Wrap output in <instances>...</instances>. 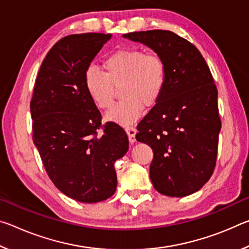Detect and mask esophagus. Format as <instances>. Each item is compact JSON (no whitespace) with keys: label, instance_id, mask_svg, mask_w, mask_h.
Masks as SVG:
<instances>
[{"label":"esophagus","instance_id":"obj_1","mask_svg":"<svg viewBox=\"0 0 249 249\" xmlns=\"http://www.w3.org/2000/svg\"><path fill=\"white\" fill-rule=\"evenodd\" d=\"M125 130L128 135L129 142H134L135 141H136V138H135V135H136V132H137L136 128L132 127V126H127V127H125Z\"/></svg>","mask_w":249,"mask_h":249}]
</instances>
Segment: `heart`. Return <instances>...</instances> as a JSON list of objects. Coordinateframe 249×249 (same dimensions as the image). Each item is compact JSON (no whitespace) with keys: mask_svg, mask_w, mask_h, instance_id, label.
<instances>
[{"mask_svg":"<svg viewBox=\"0 0 249 249\" xmlns=\"http://www.w3.org/2000/svg\"><path fill=\"white\" fill-rule=\"evenodd\" d=\"M103 72L94 67L84 72V88L94 104L107 111L114 102L115 88L121 84L122 99L108 113L109 120L122 125L136 122L145 107L161 98L167 82V66L159 53L142 49H121L102 62Z\"/></svg>","mask_w":249,"mask_h":249,"instance_id":"obj_1","label":"heart"}]
</instances>
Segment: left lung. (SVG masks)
<instances>
[{
	"instance_id": "8db88e82",
	"label": "left lung",
	"mask_w": 249,
	"mask_h": 249,
	"mask_svg": "<svg viewBox=\"0 0 249 249\" xmlns=\"http://www.w3.org/2000/svg\"><path fill=\"white\" fill-rule=\"evenodd\" d=\"M124 37L154 49L167 66L161 98L137 125L136 140L154 153L151 182L163 196L192 195L208 182L216 165L222 123L212 73L199 49L170 31Z\"/></svg>"
}]
</instances>
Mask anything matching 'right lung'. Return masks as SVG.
<instances>
[{
	"instance_id": "obj_1",
	"label": "right lung",
	"mask_w": 249,
	"mask_h": 249,
	"mask_svg": "<svg viewBox=\"0 0 249 249\" xmlns=\"http://www.w3.org/2000/svg\"><path fill=\"white\" fill-rule=\"evenodd\" d=\"M109 38L86 33L58 40L41 62L31 100L33 142L46 172L64 195L84 203L114 195V163L128 150L125 130L114 122L102 124L83 82Z\"/></svg>"
}]
</instances>
